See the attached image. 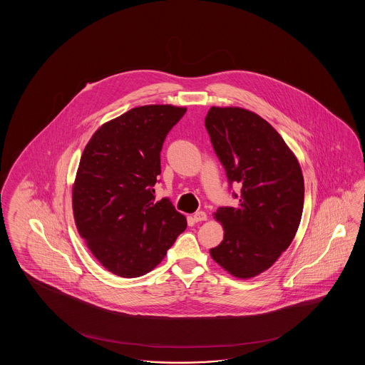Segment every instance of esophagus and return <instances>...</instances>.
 I'll use <instances>...</instances> for the list:
<instances>
[{
	"label": "esophagus",
	"instance_id": "obj_1",
	"mask_svg": "<svg viewBox=\"0 0 365 365\" xmlns=\"http://www.w3.org/2000/svg\"><path fill=\"white\" fill-rule=\"evenodd\" d=\"M207 217H208L207 213L202 212V210H198V212H195V213L192 215V219H194L195 223H198V222H205Z\"/></svg>",
	"mask_w": 365,
	"mask_h": 365
}]
</instances>
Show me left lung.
Returning <instances> with one entry per match:
<instances>
[{"mask_svg":"<svg viewBox=\"0 0 365 365\" xmlns=\"http://www.w3.org/2000/svg\"><path fill=\"white\" fill-rule=\"evenodd\" d=\"M205 127L230 187H242L237 208L215 213L225 238L210 256L231 275L253 278L294 240L304 208L302 171L278 131L255 112L212 106Z\"/></svg>","mask_w":365,"mask_h":365,"instance_id":"left-lung-1","label":"left lung"}]
</instances>
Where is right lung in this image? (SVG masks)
<instances>
[{
  "instance_id": "add662e5",
  "label": "right lung",
  "mask_w": 365,
  "mask_h": 365,
  "mask_svg": "<svg viewBox=\"0 0 365 365\" xmlns=\"http://www.w3.org/2000/svg\"><path fill=\"white\" fill-rule=\"evenodd\" d=\"M186 113L145 105L103 124L81 157L72 187L75 225L93 256L122 278L157 267L187 227L168 198L155 200L160 152Z\"/></svg>"
}]
</instances>
